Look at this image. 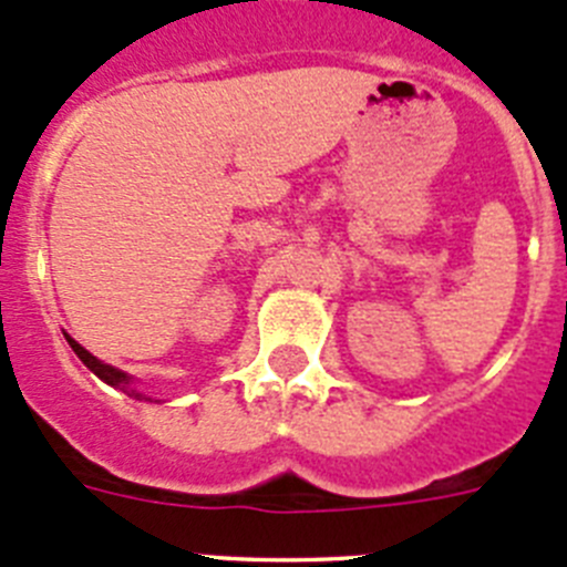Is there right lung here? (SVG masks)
<instances>
[{
	"label": "right lung",
	"mask_w": 567,
	"mask_h": 567,
	"mask_svg": "<svg viewBox=\"0 0 567 567\" xmlns=\"http://www.w3.org/2000/svg\"><path fill=\"white\" fill-rule=\"evenodd\" d=\"M68 341H70V347H73V353L79 355V359L84 361V364L90 367V370H93L101 381H106V384H110V386H118V390L130 392V395H135V398H144V395H141V392L132 390V386H130V375H126V372L115 370V367H110V364H101V361L95 359L93 353H86V350L79 344V341H73V339H68Z\"/></svg>",
	"instance_id": "1"
}]
</instances>
